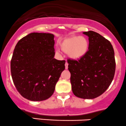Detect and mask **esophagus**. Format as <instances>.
Segmentation results:
<instances>
[{
    "label": "esophagus",
    "instance_id": "esophagus-1",
    "mask_svg": "<svg viewBox=\"0 0 126 126\" xmlns=\"http://www.w3.org/2000/svg\"><path fill=\"white\" fill-rule=\"evenodd\" d=\"M68 63H67V62H66L65 63V69H68Z\"/></svg>",
    "mask_w": 126,
    "mask_h": 126
}]
</instances>
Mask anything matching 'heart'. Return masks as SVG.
Wrapping results in <instances>:
<instances>
[{
	"label": "heart",
	"mask_w": 126,
	"mask_h": 126,
	"mask_svg": "<svg viewBox=\"0 0 126 126\" xmlns=\"http://www.w3.org/2000/svg\"><path fill=\"white\" fill-rule=\"evenodd\" d=\"M89 42L84 36H73L63 41L61 49L73 60H79L85 55L89 49Z\"/></svg>",
	"instance_id": "1"
}]
</instances>
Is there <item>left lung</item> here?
I'll return each instance as SVG.
<instances>
[{"instance_id":"8db88e82","label":"left lung","mask_w":126,"mask_h":126,"mask_svg":"<svg viewBox=\"0 0 126 126\" xmlns=\"http://www.w3.org/2000/svg\"><path fill=\"white\" fill-rule=\"evenodd\" d=\"M89 37V50L79 60H68L70 81L74 95L93 99L109 87L115 73L114 49L109 41L92 31L84 32Z\"/></svg>"}]
</instances>
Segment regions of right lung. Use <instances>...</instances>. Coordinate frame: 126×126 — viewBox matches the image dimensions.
<instances>
[{
  "label": "right lung",
  "instance_id": "obj_1",
  "mask_svg": "<svg viewBox=\"0 0 126 126\" xmlns=\"http://www.w3.org/2000/svg\"><path fill=\"white\" fill-rule=\"evenodd\" d=\"M54 35L32 32L19 40L11 60V74L24 98L42 101L53 95L65 61L54 58Z\"/></svg>",
  "mask_w": 126,
  "mask_h": 126
}]
</instances>
